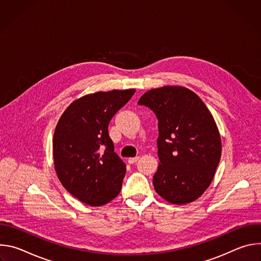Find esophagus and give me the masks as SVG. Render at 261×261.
Listing matches in <instances>:
<instances>
[{
	"label": "esophagus",
	"instance_id": "obj_1",
	"mask_svg": "<svg viewBox=\"0 0 261 261\" xmlns=\"http://www.w3.org/2000/svg\"><path fill=\"white\" fill-rule=\"evenodd\" d=\"M138 159H139V157H131V158L128 159V162H129L130 164H133V163H135L136 161H138Z\"/></svg>",
	"mask_w": 261,
	"mask_h": 261
}]
</instances>
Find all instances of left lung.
I'll use <instances>...</instances> for the list:
<instances>
[{
  "label": "left lung",
  "mask_w": 261,
  "mask_h": 261,
  "mask_svg": "<svg viewBox=\"0 0 261 261\" xmlns=\"http://www.w3.org/2000/svg\"><path fill=\"white\" fill-rule=\"evenodd\" d=\"M138 104L150 107L158 119L156 192L173 204L196 200L211 185L222 152L210 110L194 92L177 86L147 91Z\"/></svg>",
  "instance_id": "8db88e82"
}]
</instances>
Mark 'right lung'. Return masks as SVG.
<instances>
[{
  "label": "right lung",
  "instance_id": "add662e5",
  "mask_svg": "<svg viewBox=\"0 0 261 261\" xmlns=\"http://www.w3.org/2000/svg\"><path fill=\"white\" fill-rule=\"evenodd\" d=\"M134 93L129 89L86 95L73 101L57 124L53 141L57 175L86 204H106L121 191L126 165L115 153L108 124Z\"/></svg>",
  "mask_w": 261,
  "mask_h": 261
}]
</instances>
